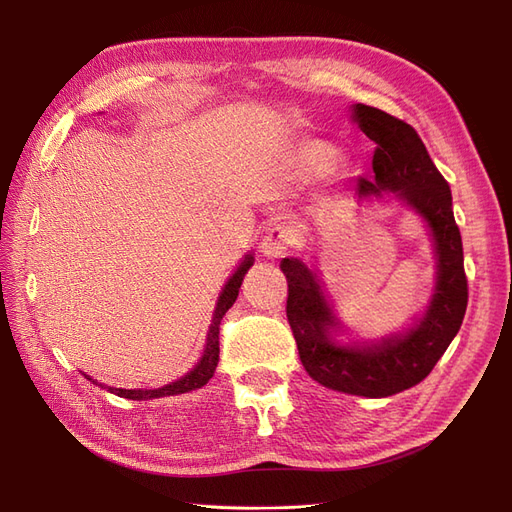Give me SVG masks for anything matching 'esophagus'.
Returning <instances> with one entry per match:
<instances>
[{
  "instance_id": "1",
  "label": "esophagus",
  "mask_w": 512,
  "mask_h": 512,
  "mask_svg": "<svg viewBox=\"0 0 512 512\" xmlns=\"http://www.w3.org/2000/svg\"><path fill=\"white\" fill-rule=\"evenodd\" d=\"M292 245V235L290 230L282 224H275L271 228L265 230V235H262V241H260V252L265 256H271V258H277L282 256L290 250Z\"/></svg>"
}]
</instances>
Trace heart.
Segmentation results:
<instances>
[{
  "label": "heart",
  "mask_w": 512,
  "mask_h": 512,
  "mask_svg": "<svg viewBox=\"0 0 512 512\" xmlns=\"http://www.w3.org/2000/svg\"><path fill=\"white\" fill-rule=\"evenodd\" d=\"M335 151L318 141H312L301 147L299 151V168L307 175H320L333 164Z\"/></svg>",
  "instance_id": "1"
}]
</instances>
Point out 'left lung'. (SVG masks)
<instances>
[{"instance_id": "left-lung-1", "label": "left lung", "mask_w": 512, "mask_h": 512, "mask_svg": "<svg viewBox=\"0 0 512 512\" xmlns=\"http://www.w3.org/2000/svg\"><path fill=\"white\" fill-rule=\"evenodd\" d=\"M352 117L376 143L374 177H361L356 192H395L427 220L438 252L436 294L423 320L406 335L367 348L337 346L329 337L337 320L316 275L301 260L284 258L280 267L288 280L286 316L301 363L316 382L350 395L389 397L427 378L453 342L466 316L468 277L451 188L431 162L421 136L410 123L367 104H356Z\"/></svg>"}]
</instances>
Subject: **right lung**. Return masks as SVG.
I'll return each instance as SVG.
<instances>
[{
  "label": "right lung",
  "mask_w": 512,
  "mask_h": 512,
  "mask_svg": "<svg viewBox=\"0 0 512 512\" xmlns=\"http://www.w3.org/2000/svg\"><path fill=\"white\" fill-rule=\"evenodd\" d=\"M252 267V256H247L243 260V265L235 271V275L230 277L226 288L222 290L220 294V301H218V307H215V314H213V324L209 329V339H207V348H205V354L203 359H200V363L190 371L188 376H183L175 382H170L166 386H162V389H108L111 393L119 395V397H126V399H153V397H166V395H179V393H188V391H194V389H200V386H205L213 374H215V367H218V361H220V324H222V318L224 314L228 312V309L232 307V303L237 301L239 297V288H241V282H243V275L247 273V269ZM91 380V378H87ZM102 386V384H100ZM106 389V386H104Z\"/></svg>",
  "instance_id": "right-lung-1"
}]
</instances>
